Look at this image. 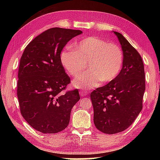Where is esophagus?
<instances>
[{
    "label": "esophagus",
    "mask_w": 160,
    "mask_h": 160,
    "mask_svg": "<svg viewBox=\"0 0 160 160\" xmlns=\"http://www.w3.org/2000/svg\"><path fill=\"white\" fill-rule=\"evenodd\" d=\"M87 92H86V91H80V95L81 96H86L87 95Z\"/></svg>",
    "instance_id": "esophagus-1"
}]
</instances>
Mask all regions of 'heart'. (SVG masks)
<instances>
[{
  "instance_id": "obj_1",
  "label": "heart",
  "mask_w": 160,
  "mask_h": 160,
  "mask_svg": "<svg viewBox=\"0 0 160 160\" xmlns=\"http://www.w3.org/2000/svg\"><path fill=\"white\" fill-rule=\"evenodd\" d=\"M62 65L71 76H79L86 69L89 71L73 81V86L82 90L92 89L102 83L111 82L120 73L124 56L116 44L96 36L88 37L75 46V51L66 49L61 53Z\"/></svg>"
}]
</instances>
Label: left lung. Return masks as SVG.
Listing matches in <instances>:
<instances>
[{"label":"left lung","instance_id":"1","mask_svg":"<svg viewBox=\"0 0 160 160\" xmlns=\"http://www.w3.org/2000/svg\"><path fill=\"white\" fill-rule=\"evenodd\" d=\"M123 51L122 70L113 80L91 93L96 127L104 133L126 130L142 109L145 73L140 54L120 33L113 32Z\"/></svg>","mask_w":160,"mask_h":160}]
</instances>
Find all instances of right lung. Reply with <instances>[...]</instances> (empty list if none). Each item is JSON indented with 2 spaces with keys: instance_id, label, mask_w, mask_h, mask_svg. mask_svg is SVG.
Instances as JSON below:
<instances>
[{
  "instance_id": "add662e5",
  "label": "right lung",
  "mask_w": 160,
  "mask_h": 160,
  "mask_svg": "<svg viewBox=\"0 0 160 160\" xmlns=\"http://www.w3.org/2000/svg\"><path fill=\"white\" fill-rule=\"evenodd\" d=\"M80 30L54 28L36 36L24 50L18 73L17 96L20 113L43 133H56L69 123L80 100L77 89L64 91L71 79L61 62L63 47Z\"/></svg>"
}]
</instances>
